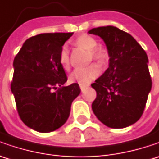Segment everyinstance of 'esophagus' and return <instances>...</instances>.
Returning a JSON list of instances; mask_svg holds the SVG:
<instances>
[{"label":"esophagus","instance_id":"34e87169","mask_svg":"<svg viewBox=\"0 0 159 159\" xmlns=\"http://www.w3.org/2000/svg\"><path fill=\"white\" fill-rule=\"evenodd\" d=\"M89 87V85H80V88L81 89V91H83L84 89H86V88H88Z\"/></svg>","mask_w":159,"mask_h":159}]
</instances>
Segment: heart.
I'll list each match as a JSON object with an SVG mask.
<instances>
[{
	"mask_svg": "<svg viewBox=\"0 0 159 159\" xmlns=\"http://www.w3.org/2000/svg\"><path fill=\"white\" fill-rule=\"evenodd\" d=\"M75 44L81 48L89 50L90 60L93 59L97 61L100 64H103L108 58V51L106 48L102 47H97V41L94 37L82 34L79 36L75 40ZM59 62L62 67L64 69H68L70 66V57H69V50L67 47L64 46L61 48L59 54ZM101 72L100 67L95 64H92L87 68L76 69L70 74L69 80L70 82H77L80 85H87L94 80L99 76Z\"/></svg>",
	"mask_w": 159,
	"mask_h": 159,
	"instance_id": "obj_1",
	"label": "heart"
}]
</instances>
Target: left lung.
Wrapping results in <instances>:
<instances>
[{
  "label": "left lung",
  "instance_id": "1",
  "mask_svg": "<svg viewBox=\"0 0 159 159\" xmlns=\"http://www.w3.org/2000/svg\"><path fill=\"white\" fill-rule=\"evenodd\" d=\"M89 34L101 37L110 57L109 68L91 85L96 91L92 110L111 128L133 125L142 117L151 90L147 54L132 35L115 26L93 28Z\"/></svg>",
  "mask_w": 159,
  "mask_h": 159
}]
</instances>
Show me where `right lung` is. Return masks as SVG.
Listing matches in <instances>:
<instances>
[{
  "label": "right lung",
  "mask_w": 159,
  "mask_h": 159,
  "mask_svg": "<svg viewBox=\"0 0 159 159\" xmlns=\"http://www.w3.org/2000/svg\"><path fill=\"white\" fill-rule=\"evenodd\" d=\"M72 34L33 36L14 59L11 92L21 120L35 131L49 133L61 127L69 118L71 102L80 93L78 83L63 86L67 77L59 62L61 48Z\"/></svg>",
  "instance_id": "add662e5"
}]
</instances>
